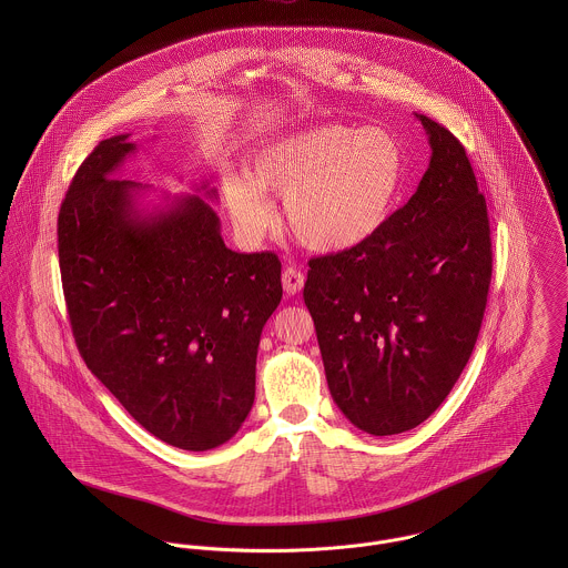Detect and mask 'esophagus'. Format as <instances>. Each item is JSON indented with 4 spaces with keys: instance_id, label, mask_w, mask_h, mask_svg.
Listing matches in <instances>:
<instances>
[{
    "instance_id": "esophagus-1",
    "label": "esophagus",
    "mask_w": 568,
    "mask_h": 568,
    "mask_svg": "<svg viewBox=\"0 0 568 568\" xmlns=\"http://www.w3.org/2000/svg\"><path fill=\"white\" fill-rule=\"evenodd\" d=\"M304 282H306V275L304 271H300L297 266H286L284 273H282V286L288 295H297L302 288H304Z\"/></svg>"
}]
</instances>
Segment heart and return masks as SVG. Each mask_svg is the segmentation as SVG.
I'll list each match as a JSON object with an SVG mask.
<instances>
[{
  "label": "heart",
  "instance_id": "obj_1",
  "mask_svg": "<svg viewBox=\"0 0 568 568\" xmlns=\"http://www.w3.org/2000/svg\"><path fill=\"white\" fill-rule=\"evenodd\" d=\"M406 179L400 140L385 129L320 124L262 146L248 176L225 183L236 230L262 239L273 210L262 192L284 201L293 236L315 251H345L374 239L392 219Z\"/></svg>",
  "mask_w": 568,
  "mask_h": 568
}]
</instances>
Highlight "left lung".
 Listing matches in <instances>:
<instances>
[{"instance_id": "obj_1", "label": "left lung", "mask_w": 568, "mask_h": 568, "mask_svg": "<svg viewBox=\"0 0 568 568\" xmlns=\"http://www.w3.org/2000/svg\"><path fill=\"white\" fill-rule=\"evenodd\" d=\"M430 163L415 194L367 243L313 257L304 302L332 400L383 437L422 424L462 376L486 313V199L462 142L417 115Z\"/></svg>"}]
</instances>
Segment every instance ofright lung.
Returning a JSON list of instances; mask_svg holds the SVG:
<instances>
[{
    "label": "right lung",
    "mask_w": 568,
    "mask_h": 568,
    "mask_svg": "<svg viewBox=\"0 0 568 568\" xmlns=\"http://www.w3.org/2000/svg\"><path fill=\"white\" fill-rule=\"evenodd\" d=\"M138 144L102 140L59 212V264L82 361L149 433L181 450L230 442L255 398L260 334L282 300L275 253H236L205 199L146 212L113 172ZM168 199V196H165Z\"/></svg>",
    "instance_id": "1"
}]
</instances>
